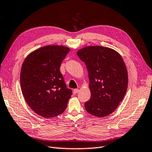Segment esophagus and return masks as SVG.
I'll return each instance as SVG.
<instances>
[{
  "label": "esophagus",
  "mask_w": 152,
  "mask_h": 152,
  "mask_svg": "<svg viewBox=\"0 0 152 152\" xmlns=\"http://www.w3.org/2000/svg\"><path fill=\"white\" fill-rule=\"evenodd\" d=\"M73 91V93L77 94V93H78V92L79 91V89H75Z\"/></svg>",
  "instance_id": "obj_1"
}]
</instances>
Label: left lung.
I'll return each mask as SVG.
<instances>
[{
	"label": "left lung",
	"instance_id": "left-lung-1",
	"mask_svg": "<svg viewBox=\"0 0 152 152\" xmlns=\"http://www.w3.org/2000/svg\"><path fill=\"white\" fill-rule=\"evenodd\" d=\"M77 54L88 71L91 98L85 103L86 111L98 117L112 113L124 99L128 85L127 70L121 55L101 45L84 47Z\"/></svg>",
	"mask_w": 152,
	"mask_h": 152
}]
</instances>
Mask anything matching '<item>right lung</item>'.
<instances>
[{"mask_svg": "<svg viewBox=\"0 0 152 152\" xmlns=\"http://www.w3.org/2000/svg\"><path fill=\"white\" fill-rule=\"evenodd\" d=\"M70 50L64 45H45L30 53L22 64L23 95L30 108L41 117H56L67 107L72 91L66 88L59 68Z\"/></svg>", "mask_w": 152, "mask_h": 152, "instance_id": "1", "label": "right lung"}]
</instances>
